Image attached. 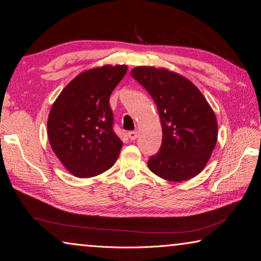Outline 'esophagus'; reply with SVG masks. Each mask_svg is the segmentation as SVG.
<instances>
[{"label": "esophagus", "mask_w": 261, "mask_h": 261, "mask_svg": "<svg viewBox=\"0 0 261 261\" xmlns=\"http://www.w3.org/2000/svg\"><path fill=\"white\" fill-rule=\"evenodd\" d=\"M138 135H139V132H138V131H129V132H127V136H129L131 140H136L138 138Z\"/></svg>", "instance_id": "1"}]
</instances>
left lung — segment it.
<instances>
[{"mask_svg":"<svg viewBox=\"0 0 261 261\" xmlns=\"http://www.w3.org/2000/svg\"><path fill=\"white\" fill-rule=\"evenodd\" d=\"M130 74L151 95L162 122V147L149 158V169L170 181L198 175L218 140V122L206 98L190 80L166 68L139 66Z\"/></svg>","mask_w":261,"mask_h":261,"instance_id":"left-lung-1","label":"left lung"}]
</instances>
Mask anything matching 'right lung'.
Wrapping results in <instances>:
<instances>
[{
  "label": "right lung",
  "mask_w": 261,
  "mask_h": 261,
  "mask_svg": "<svg viewBox=\"0 0 261 261\" xmlns=\"http://www.w3.org/2000/svg\"><path fill=\"white\" fill-rule=\"evenodd\" d=\"M127 70L105 65L83 71L59 94L48 116V139L70 174L88 178L118 159L122 141L113 131L110 96Z\"/></svg>",
  "instance_id": "obj_1"
}]
</instances>
